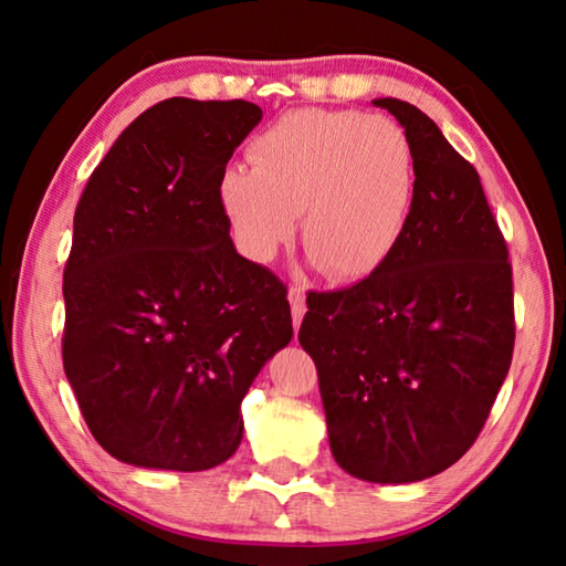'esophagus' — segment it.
<instances>
[{
	"label": "esophagus",
	"mask_w": 566,
	"mask_h": 566,
	"mask_svg": "<svg viewBox=\"0 0 566 566\" xmlns=\"http://www.w3.org/2000/svg\"><path fill=\"white\" fill-rule=\"evenodd\" d=\"M290 304H292V319H294V329H300L302 317H304V312H306L304 290H300V286H290Z\"/></svg>",
	"instance_id": "34e87169"
}]
</instances>
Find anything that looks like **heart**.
<instances>
[{
    "instance_id": "1",
    "label": "heart",
    "mask_w": 566,
    "mask_h": 566,
    "mask_svg": "<svg viewBox=\"0 0 566 566\" xmlns=\"http://www.w3.org/2000/svg\"><path fill=\"white\" fill-rule=\"evenodd\" d=\"M254 167L232 165L219 202L237 247L272 260L302 212V244L322 274L357 282L395 254L417 197V157L385 114L296 109L249 147Z\"/></svg>"
}]
</instances>
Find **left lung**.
<instances>
[{
    "label": "left lung",
    "mask_w": 566,
    "mask_h": 566,
    "mask_svg": "<svg viewBox=\"0 0 566 566\" xmlns=\"http://www.w3.org/2000/svg\"><path fill=\"white\" fill-rule=\"evenodd\" d=\"M375 104L415 147V209L381 270L310 292L300 344L337 464L407 484L452 467L490 417L514 352L512 264L476 169L415 104Z\"/></svg>",
    "instance_id": "1"
}]
</instances>
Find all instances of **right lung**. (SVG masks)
<instances>
[{
	"label": "right lung",
	"instance_id": "right-lung-1",
	"mask_svg": "<svg viewBox=\"0 0 566 566\" xmlns=\"http://www.w3.org/2000/svg\"><path fill=\"white\" fill-rule=\"evenodd\" d=\"M252 102L171 97L92 171L64 266L62 361L82 417L134 467L202 472L242 442L239 405L292 339L286 286L237 254L219 202Z\"/></svg>",
	"mask_w": 566,
	"mask_h": 566
}]
</instances>
